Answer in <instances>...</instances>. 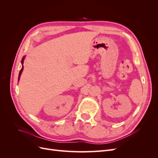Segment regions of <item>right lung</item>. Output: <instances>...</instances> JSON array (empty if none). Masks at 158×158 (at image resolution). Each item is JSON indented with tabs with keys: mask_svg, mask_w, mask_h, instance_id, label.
Returning <instances> with one entry per match:
<instances>
[{
	"mask_svg": "<svg viewBox=\"0 0 158 158\" xmlns=\"http://www.w3.org/2000/svg\"><path fill=\"white\" fill-rule=\"evenodd\" d=\"M24 59H25V56H23V58H22V69L20 70V73H19V76H18V80H20V75H21V74H22V71H23V60H24Z\"/></svg>",
	"mask_w": 158,
	"mask_h": 158,
	"instance_id": "1",
	"label": "right lung"
}]
</instances>
